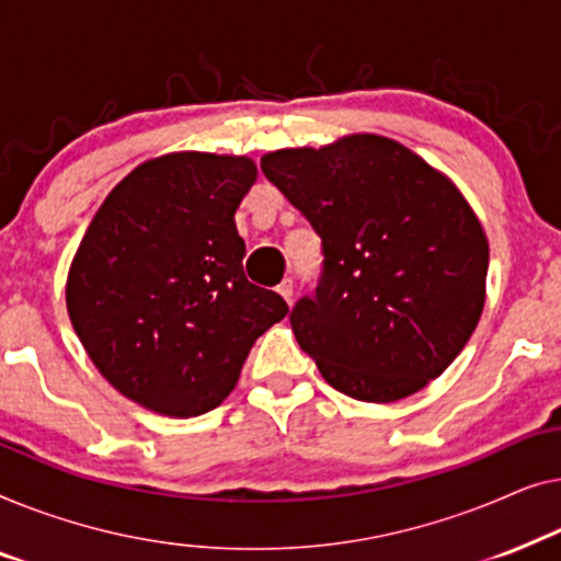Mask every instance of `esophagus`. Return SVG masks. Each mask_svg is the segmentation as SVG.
I'll list each match as a JSON object with an SVG mask.
<instances>
[{"label":"esophagus","instance_id":"34e87169","mask_svg":"<svg viewBox=\"0 0 561 561\" xmlns=\"http://www.w3.org/2000/svg\"><path fill=\"white\" fill-rule=\"evenodd\" d=\"M277 291H279L284 299H287V305H289L291 297H295V284H291V279H284L279 287H277Z\"/></svg>","mask_w":561,"mask_h":561}]
</instances>
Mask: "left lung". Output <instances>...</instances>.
Segmentation results:
<instances>
[{"mask_svg":"<svg viewBox=\"0 0 561 561\" xmlns=\"http://www.w3.org/2000/svg\"><path fill=\"white\" fill-rule=\"evenodd\" d=\"M262 172L322 241L318 287L289 312L299 348L358 401L424 389L483 312L488 239L470 205L422 157L376 134L279 149Z\"/></svg>","mask_w":561,"mask_h":561,"instance_id":"8db88e82","label":"left lung"}]
</instances>
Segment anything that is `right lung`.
<instances>
[{"instance_id": "right-lung-1", "label": "right lung", "mask_w": 561, "mask_h": 561, "mask_svg": "<svg viewBox=\"0 0 561 561\" xmlns=\"http://www.w3.org/2000/svg\"><path fill=\"white\" fill-rule=\"evenodd\" d=\"M256 180L247 157L164 154L93 216L66 302L85 353L126 399L168 416L216 409L256 337L289 307L243 274L233 213Z\"/></svg>"}]
</instances>
